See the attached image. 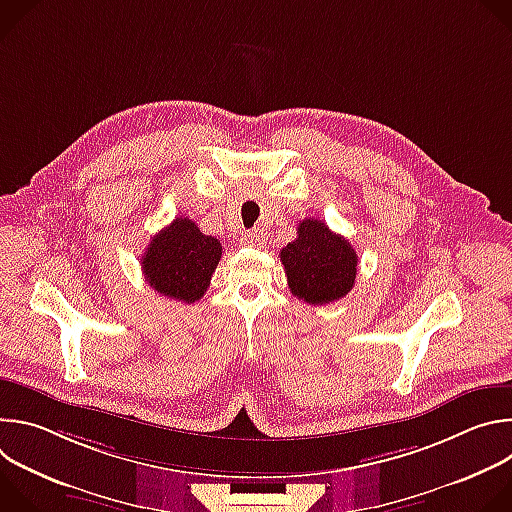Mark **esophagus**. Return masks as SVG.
I'll return each instance as SVG.
<instances>
[{"label": "esophagus", "instance_id": "esophagus-1", "mask_svg": "<svg viewBox=\"0 0 512 512\" xmlns=\"http://www.w3.org/2000/svg\"><path fill=\"white\" fill-rule=\"evenodd\" d=\"M243 243L249 245V247H257L259 249V247H263L267 243V239H265V233L261 229H251V231H247L243 235Z\"/></svg>", "mask_w": 512, "mask_h": 512}]
</instances>
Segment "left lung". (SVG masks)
I'll use <instances>...</instances> for the list:
<instances>
[{
  "mask_svg": "<svg viewBox=\"0 0 512 512\" xmlns=\"http://www.w3.org/2000/svg\"><path fill=\"white\" fill-rule=\"evenodd\" d=\"M289 291L310 306L344 298L356 279V251L318 218H304L298 239L279 253Z\"/></svg>",
  "mask_w": 512,
  "mask_h": 512,
  "instance_id": "1",
  "label": "left lung"
}]
</instances>
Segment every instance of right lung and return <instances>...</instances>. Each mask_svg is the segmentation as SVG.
Here are the masks:
<instances>
[{
    "label": "right lung",
    "instance_id": "obj_1",
    "mask_svg": "<svg viewBox=\"0 0 512 512\" xmlns=\"http://www.w3.org/2000/svg\"><path fill=\"white\" fill-rule=\"evenodd\" d=\"M221 255V241L200 233L190 218H174L145 249L141 271L158 294L192 304L206 294Z\"/></svg>",
    "mask_w": 512,
    "mask_h": 512
}]
</instances>
